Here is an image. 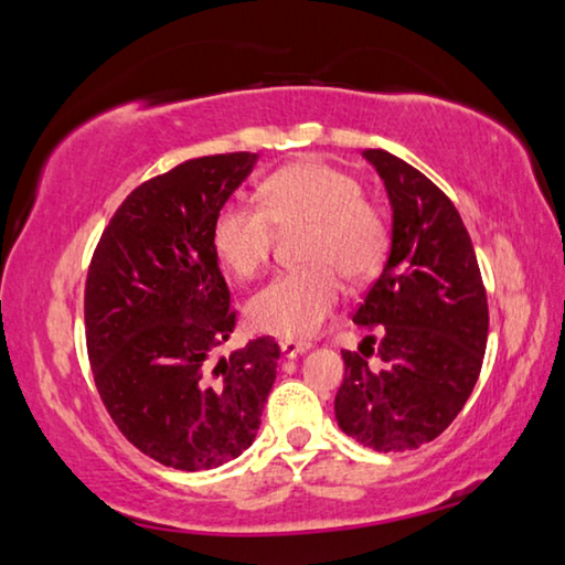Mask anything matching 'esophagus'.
I'll return each mask as SVG.
<instances>
[{"instance_id":"1","label":"esophagus","mask_w":565,"mask_h":565,"mask_svg":"<svg viewBox=\"0 0 565 565\" xmlns=\"http://www.w3.org/2000/svg\"><path fill=\"white\" fill-rule=\"evenodd\" d=\"M305 351H309V343H301V340H281V353L286 359H297Z\"/></svg>"}]
</instances>
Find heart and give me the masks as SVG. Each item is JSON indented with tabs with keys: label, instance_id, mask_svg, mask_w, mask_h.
<instances>
[{
	"label": "heart",
	"instance_id": "1",
	"mask_svg": "<svg viewBox=\"0 0 565 565\" xmlns=\"http://www.w3.org/2000/svg\"><path fill=\"white\" fill-rule=\"evenodd\" d=\"M264 206L227 204L212 225V248L237 279L268 264L274 227H305L299 264L248 301L253 330L286 340L312 338L340 299V276L365 281L384 260L388 227L361 181L338 166L305 158L276 169L260 184Z\"/></svg>",
	"mask_w": 565,
	"mask_h": 565
}]
</instances>
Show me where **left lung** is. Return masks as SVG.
I'll use <instances>...</instances> for the list:
<instances>
[{
  "label": "left lung",
  "instance_id": "1",
  "mask_svg": "<svg viewBox=\"0 0 565 565\" xmlns=\"http://www.w3.org/2000/svg\"><path fill=\"white\" fill-rule=\"evenodd\" d=\"M394 210L392 250L353 322L381 332L379 361L343 351L340 430L379 452L412 450L448 427L471 396L489 335V305L473 243L452 202L386 150H363ZM365 343H376L369 335Z\"/></svg>",
  "mask_w": 565,
  "mask_h": 565
}]
</instances>
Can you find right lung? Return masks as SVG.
Wrapping results in <instances>:
<instances>
[{
    "mask_svg": "<svg viewBox=\"0 0 565 565\" xmlns=\"http://www.w3.org/2000/svg\"><path fill=\"white\" fill-rule=\"evenodd\" d=\"M256 153L202 156L142 181L117 206L84 289L86 353L109 417L142 456L206 471L256 440L279 343L214 359L237 312L212 225Z\"/></svg>",
    "mask_w": 565,
    "mask_h": 565,
    "instance_id": "add662e5",
    "label": "right lung"
}]
</instances>
